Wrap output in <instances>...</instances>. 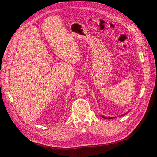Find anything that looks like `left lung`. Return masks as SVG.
<instances>
[{"mask_svg":"<svg viewBox=\"0 0 157 157\" xmlns=\"http://www.w3.org/2000/svg\"><path fill=\"white\" fill-rule=\"evenodd\" d=\"M128 112H127V113H126L125 114H124V115H126V114H127ZM101 117L102 118H105V119H112V118H115V117H104V116H101Z\"/></svg>","mask_w":157,"mask_h":157,"instance_id":"left-lung-1","label":"left lung"}]
</instances>
